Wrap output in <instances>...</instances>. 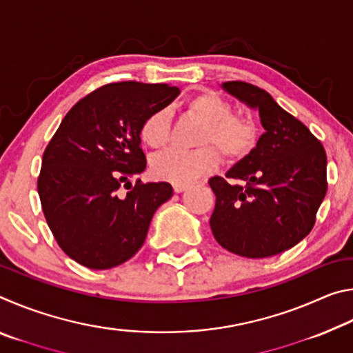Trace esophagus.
Returning a JSON list of instances; mask_svg holds the SVG:
<instances>
[{"mask_svg": "<svg viewBox=\"0 0 353 353\" xmlns=\"http://www.w3.org/2000/svg\"><path fill=\"white\" fill-rule=\"evenodd\" d=\"M172 188H174L176 193H182V191H185L188 188V185H183V183H174L172 185Z\"/></svg>", "mask_w": 353, "mask_h": 353, "instance_id": "1", "label": "esophagus"}]
</instances>
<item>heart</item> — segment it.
Segmentation results:
<instances>
[{
  "instance_id": "obj_1",
  "label": "heart",
  "mask_w": 353,
  "mask_h": 353,
  "mask_svg": "<svg viewBox=\"0 0 353 353\" xmlns=\"http://www.w3.org/2000/svg\"><path fill=\"white\" fill-rule=\"evenodd\" d=\"M190 115L204 121L198 143L204 145L193 151L170 149L154 157L152 174L172 183H191L208 174L219 165V149L227 162H236L252 151L256 128L252 119L235 115L229 101L218 93L205 90L187 101ZM171 123L168 109H157L143 119L140 139L152 149H163L170 143ZM215 148H213L212 146Z\"/></svg>"
}]
</instances>
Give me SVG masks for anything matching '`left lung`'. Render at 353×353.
Masks as SVG:
<instances>
[{"mask_svg": "<svg viewBox=\"0 0 353 353\" xmlns=\"http://www.w3.org/2000/svg\"><path fill=\"white\" fill-rule=\"evenodd\" d=\"M223 88L259 109L265 134L225 172L232 183L221 176L208 181L216 196L213 236L229 252L248 259L277 255L313 229L327 193L325 149L263 88L243 81L224 82Z\"/></svg>", "mask_w": 353, "mask_h": 353, "instance_id": "1", "label": "left lung"}]
</instances>
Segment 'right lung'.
Listing matches in <instances>:
<instances>
[{
	"label": "right lung",
	"instance_id": "right-lung-1",
	"mask_svg": "<svg viewBox=\"0 0 353 353\" xmlns=\"http://www.w3.org/2000/svg\"><path fill=\"white\" fill-rule=\"evenodd\" d=\"M181 93L166 83L113 82L77 101L43 152L37 190L61 249L90 270H110L139 252L168 182L130 179L146 168L140 126ZM130 191L121 196V187Z\"/></svg>",
	"mask_w": 353,
	"mask_h": 353
}]
</instances>
